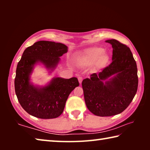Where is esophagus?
Listing matches in <instances>:
<instances>
[{
  "label": "esophagus",
  "instance_id": "34e87169",
  "mask_svg": "<svg viewBox=\"0 0 150 150\" xmlns=\"http://www.w3.org/2000/svg\"><path fill=\"white\" fill-rule=\"evenodd\" d=\"M78 81H79V83H80V84H81V83H82L83 78L81 77H78Z\"/></svg>",
  "mask_w": 150,
  "mask_h": 150
}]
</instances>
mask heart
I'll list each match as a JSON object with an SVG mask.
<instances>
[{
    "mask_svg": "<svg viewBox=\"0 0 150 150\" xmlns=\"http://www.w3.org/2000/svg\"><path fill=\"white\" fill-rule=\"evenodd\" d=\"M78 57L85 65L94 64L96 70L105 69L110 63V55L105 52L103 48L100 47H93L85 50L78 55Z\"/></svg>",
    "mask_w": 150,
    "mask_h": 150,
    "instance_id": "1",
    "label": "heart"
}]
</instances>
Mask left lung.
<instances>
[{
    "label": "left lung",
    "instance_id": "1",
    "mask_svg": "<svg viewBox=\"0 0 150 150\" xmlns=\"http://www.w3.org/2000/svg\"><path fill=\"white\" fill-rule=\"evenodd\" d=\"M112 62L98 74L93 73L82 82L85 104L98 116L118 115L132 101L138 89V69L127 45L112 39Z\"/></svg>",
    "mask_w": 150,
    "mask_h": 150
}]
</instances>
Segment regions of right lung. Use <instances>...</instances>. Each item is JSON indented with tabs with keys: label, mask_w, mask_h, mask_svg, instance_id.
Listing matches in <instances>:
<instances>
[{
	"label": "right lung",
	"mask_w": 150,
	"mask_h": 150,
	"mask_svg": "<svg viewBox=\"0 0 150 150\" xmlns=\"http://www.w3.org/2000/svg\"><path fill=\"white\" fill-rule=\"evenodd\" d=\"M67 48L61 43L39 41L24 50L17 65L14 88L20 105L29 115L42 119L58 117L64 110L69 94L79 85L76 77H55L44 87L30 82V75L37 63L53 71Z\"/></svg>",
	"instance_id": "obj_1"
}]
</instances>
